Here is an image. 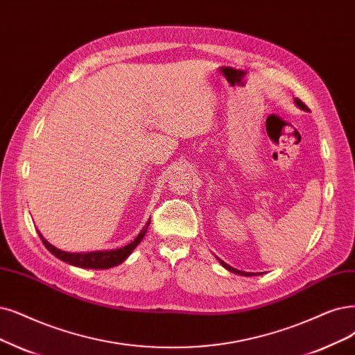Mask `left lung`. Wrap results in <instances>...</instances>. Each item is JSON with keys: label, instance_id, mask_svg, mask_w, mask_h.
Listing matches in <instances>:
<instances>
[{"label": "left lung", "instance_id": "8db88e82", "mask_svg": "<svg viewBox=\"0 0 355 355\" xmlns=\"http://www.w3.org/2000/svg\"><path fill=\"white\" fill-rule=\"evenodd\" d=\"M294 103L297 105V107L300 108V110H303V111H309V108L306 107V105L301 102L298 98H295L294 99ZM219 260V263L224 266L227 270H230V272H232V273H235V275H241V277H256V275H261V273H253V272H243V270H239V269H235V268H232V266H230V265H227L224 260H220V259H218Z\"/></svg>", "mask_w": 355, "mask_h": 355}]
</instances>
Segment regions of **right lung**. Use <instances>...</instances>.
<instances>
[{"label":"right lung","instance_id":"1","mask_svg":"<svg viewBox=\"0 0 355 355\" xmlns=\"http://www.w3.org/2000/svg\"><path fill=\"white\" fill-rule=\"evenodd\" d=\"M150 224V219H148L146 225L141 228V231L137 234V237L131 241L130 244L121 247V248H115V250H99V252H89V253H69V252H62L60 248L54 247L49 244L44 235L37 231L39 237H41L44 245L48 248V250L58 257L60 260L65 261V263L77 266V268H83V269H110L114 266L121 265L123 261L133 253L135 248L140 244L144 235L148 232Z\"/></svg>","mask_w":355,"mask_h":355}]
</instances>
